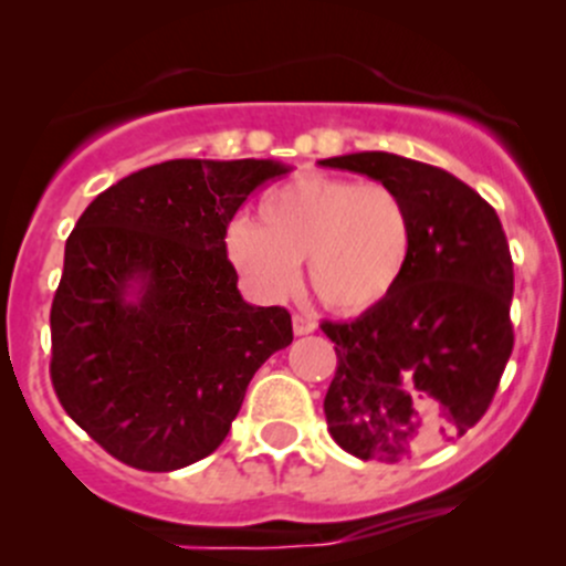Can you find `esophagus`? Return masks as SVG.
Listing matches in <instances>:
<instances>
[{"label":"esophagus","mask_w":566,"mask_h":566,"mask_svg":"<svg viewBox=\"0 0 566 566\" xmlns=\"http://www.w3.org/2000/svg\"><path fill=\"white\" fill-rule=\"evenodd\" d=\"M292 329H295V335L301 337V335H311L316 329V322L311 319V316H301V314H295L292 316Z\"/></svg>","instance_id":"esophagus-1"}]
</instances>
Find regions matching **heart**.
Returning a JSON list of instances; mask_svg holds the SVG:
<instances>
[{
    "label": "heart",
    "mask_w": 566,
    "mask_h": 566,
    "mask_svg": "<svg viewBox=\"0 0 566 566\" xmlns=\"http://www.w3.org/2000/svg\"><path fill=\"white\" fill-rule=\"evenodd\" d=\"M261 220L226 229V255L263 301H282L308 282L337 314H361L386 301L407 269L412 223L391 186L305 172L263 193Z\"/></svg>",
    "instance_id": "1"
}]
</instances>
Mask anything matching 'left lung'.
Masks as SVG:
<instances>
[{"instance_id": "1", "label": "left lung", "mask_w": 566, "mask_h": 566, "mask_svg": "<svg viewBox=\"0 0 566 566\" xmlns=\"http://www.w3.org/2000/svg\"><path fill=\"white\" fill-rule=\"evenodd\" d=\"M391 186L412 247L391 295L354 322H324L337 373L324 396L333 439L399 463L482 420L513 350V261L497 212L439 167L386 151L322 159Z\"/></svg>"}]
</instances>
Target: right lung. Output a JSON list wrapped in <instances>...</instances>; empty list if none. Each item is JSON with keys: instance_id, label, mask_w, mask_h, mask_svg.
<instances>
[{"instance_id": "add662e5", "label": "right lung", "mask_w": 566, "mask_h": 566, "mask_svg": "<svg viewBox=\"0 0 566 566\" xmlns=\"http://www.w3.org/2000/svg\"><path fill=\"white\" fill-rule=\"evenodd\" d=\"M287 165L172 159L97 193L66 242L50 378L76 426L140 471L216 452L252 375L292 343L279 305H250L226 255L244 199Z\"/></svg>"}]
</instances>
